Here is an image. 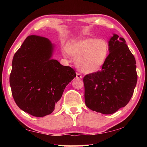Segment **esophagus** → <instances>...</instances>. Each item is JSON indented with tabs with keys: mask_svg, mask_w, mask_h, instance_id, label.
<instances>
[{
	"mask_svg": "<svg viewBox=\"0 0 147 147\" xmlns=\"http://www.w3.org/2000/svg\"><path fill=\"white\" fill-rule=\"evenodd\" d=\"M76 78L82 79V76L80 74H79V73H76Z\"/></svg>",
	"mask_w": 147,
	"mask_h": 147,
	"instance_id": "obj_1",
	"label": "esophagus"
}]
</instances>
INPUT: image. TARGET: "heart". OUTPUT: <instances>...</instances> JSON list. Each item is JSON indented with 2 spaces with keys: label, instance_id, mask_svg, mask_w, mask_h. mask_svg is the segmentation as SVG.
Masks as SVG:
<instances>
[{
  "label": "heart",
  "instance_id": "obj_1",
  "mask_svg": "<svg viewBox=\"0 0 147 147\" xmlns=\"http://www.w3.org/2000/svg\"><path fill=\"white\" fill-rule=\"evenodd\" d=\"M108 53L109 47L105 40L86 38L70 42L63 54L75 57L77 69L84 73L92 74L102 67Z\"/></svg>",
  "mask_w": 147,
  "mask_h": 147
}]
</instances>
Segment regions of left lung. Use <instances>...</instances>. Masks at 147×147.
<instances>
[{
  "label": "left lung",
  "instance_id": "left-lung-1",
  "mask_svg": "<svg viewBox=\"0 0 147 147\" xmlns=\"http://www.w3.org/2000/svg\"><path fill=\"white\" fill-rule=\"evenodd\" d=\"M109 55L100 71L84 76L86 106L103 114H112L125 106L138 80L135 58L117 34L108 41Z\"/></svg>",
  "mask_w": 147,
  "mask_h": 147
}]
</instances>
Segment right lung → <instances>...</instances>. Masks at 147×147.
<instances>
[{"instance_id": "add662e5", "label": "right lung", "mask_w": 147, "mask_h": 147, "mask_svg": "<svg viewBox=\"0 0 147 147\" xmlns=\"http://www.w3.org/2000/svg\"><path fill=\"white\" fill-rule=\"evenodd\" d=\"M56 45L49 39L27 37L12 61L9 84L20 109L35 117L49 115L75 71L53 58Z\"/></svg>"}]
</instances>
